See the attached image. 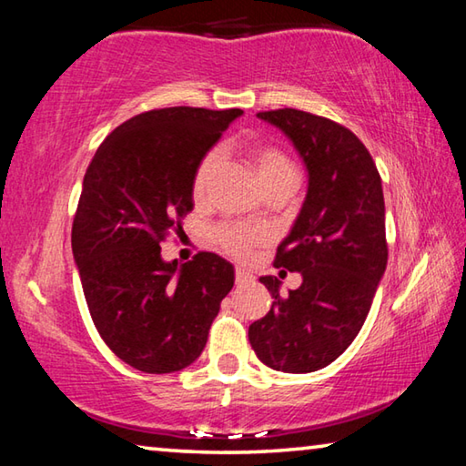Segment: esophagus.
Segmentation results:
<instances>
[{"label":"esophagus","instance_id":"esophagus-1","mask_svg":"<svg viewBox=\"0 0 466 466\" xmlns=\"http://www.w3.org/2000/svg\"><path fill=\"white\" fill-rule=\"evenodd\" d=\"M255 281V278L248 271L244 269H236V286L238 288H244V286H250V283Z\"/></svg>","mask_w":466,"mask_h":466}]
</instances>
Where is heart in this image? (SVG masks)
<instances>
[{"label":"heart","instance_id":"heart-1","mask_svg":"<svg viewBox=\"0 0 466 466\" xmlns=\"http://www.w3.org/2000/svg\"><path fill=\"white\" fill-rule=\"evenodd\" d=\"M248 156H250L252 167H255L258 183H261L263 188L283 178H296L294 164H291L289 157L283 154L279 147L269 146V144H255L248 147ZM218 160H219V154L216 149H211V152L205 154L199 160V164H197V168L193 172V183H191V193L197 201L203 199L205 193H208L211 172H214ZM214 238L226 252H230V255L238 258H247L252 252V247L257 244L255 236L248 234L247 230H242V228L228 226V224L216 228Z\"/></svg>","mask_w":466,"mask_h":466}]
</instances>
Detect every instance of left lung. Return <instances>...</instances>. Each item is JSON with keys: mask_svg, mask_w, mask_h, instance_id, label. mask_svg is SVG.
Listing matches in <instances>:
<instances>
[{"mask_svg": "<svg viewBox=\"0 0 466 466\" xmlns=\"http://www.w3.org/2000/svg\"><path fill=\"white\" fill-rule=\"evenodd\" d=\"M257 116L286 133L302 156L309 193L273 263L298 271L302 286L281 296L278 278H261L273 306L248 327V341L265 366L317 372L358 337L384 275L382 180L366 146L343 125L298 108Z\"/></svg>", "mask_w": 466, "mask_h": 466, "instance_id": "left-lung-1", "label": "left lung"}]
</instances>
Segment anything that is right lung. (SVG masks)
Returning <instances> with one entry per match:
<instances>
[{"instance_id": "right-lung-1", "label": "right lung", "mask_w": 466, "mask_h": 466, "mask_svg": "<svg viewBox=\"0 0 466 466\" xmlns=\"http://www.w3.org/2000/svg\"><path fill=\"white\" fill-rule=\"evenodd\" d=\"M240 108H154L102 141L84 175L72 250L94 327L108 350L146 374L201 356L234 267L197 252L178 267L160 242L193 209V172Z\"/></svg>"}]
</instances>
